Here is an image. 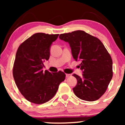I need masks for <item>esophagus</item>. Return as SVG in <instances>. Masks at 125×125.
Here are the masks:
<instances>
[{
	"mask_svg": "<svg viewBox=\"0 0 125 125\" xmlns=\"http://www.w3.org/2000/svg\"><path fill=\"white\" fill-rule=\"evenodd\" d=\"M72 76L71 74H66V77H71Z\"/></svg>",
	"mask_w": 125,
	"mask_h": 125,
	"instance_id": "obj_1",
	"label": "esophagus"
}]
</instances>
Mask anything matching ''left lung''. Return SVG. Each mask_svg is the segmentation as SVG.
Returning a JSON list of instances; mask_svg holds the SVG:
<instances>
[{
  "label": "left lung",
  "mask_w": 125,
  "mask_h": 125,
  "mask_svg": "<svg viewBox=\"0 0 125 125\" xmlns=\"http://www.w3.org/2000/svg\"><path fill=\"white\" fill-rule=\"evenodd\" d=\"M60 39L68 42L76 61H81L82 77L76 74L77 84L73 88L77 97L94 101L104 94L113 76L112 60L99 39L83 31L61 34Z\"/></svg>",
  "instance_id": "left-lung-1"
}]
</instances>
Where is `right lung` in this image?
Wrapping results in <instances>:
<instances>
[{
	"label": "right lung",
	"mask_w": 125,
	"mask_h": 125,
	"mask_svg": "<svg viewBox=\"0 0 125 125\" xmlns=\"http://www.w3.org/2000/svg\"><path fill=\"white\" fill-rule=\"evenodd\" d=\"M58 36L36 33L17 51L13 69L14 80L21 94L31 103L42 104L51 100L65 79L63 72L51 73L42 70L44 62L49 59L52 44Z\"/></svg>",
	"instance_id": "add662e5"
}]
</instances>
